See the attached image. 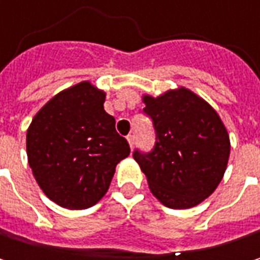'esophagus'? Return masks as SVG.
Segmentation results:
<instances>
[{
	"mask_svg": "<svg viewBox=\"0 0 260 260\" xmlns=\"http://www.w3.org/2000/svg\"><path fill=\"white\" fill-rule=\"evenodd\" d=\"M126 140H128V143H129V147L132 149V147H134V143H135V138H134V135H128V137H126Z\"/></svg>",
	"mask_w": 260,
	"mask_h": 260,
	"instance_id": "esophagus-1",
	"label": "esophagus"
}]
</instances>
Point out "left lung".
Wrapping results in <instances>:
<instances>
[{"mask_svg":"<svg viewBox=\"0 0 260 260\" xmlns=\"http://www.w3.org/2000/svg\"><path fill=\"white\" fill-rule=\"evenodd\" d=\"M153 120L152 152H134L152 194L167 208L188 209L208 199L221 182L231 140L218 113L194 91L178 87L153 98L143 94Z\"/></svg>","mask_w":260,"mask_h":260,"instance_id":"8db88e82","label":"left lung"}]
</instances>
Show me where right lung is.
Wrapping results in <instances>:
<instances>
[{
  "instance_id": "1",
  "label": "right lung",
  "mask_w": 260,
  "mask_h": 260,
  "mask_svg": "<svg viewBox=\"0 0 260 260\" xmlns=\"http://www.w3.org/2000/svg\"><path fill=\"white\" fill-rule=\"evenodd\" d=\"M105 91L90 81L57 93L32 117L26 156L45 196L66 209H87L108 191L128 141L104 110Z\"/></svg>"
}]
</instances>
